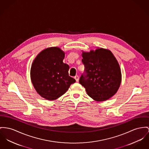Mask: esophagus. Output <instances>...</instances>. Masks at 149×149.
Returning a JSON list of instances; mask_svg holds the SVG:
<instances>
[{
	"label": "esophagus",
	"instance_id": "esophagus-1",
	"mask_svg": "<svg viewBox=\"0 0 149 149\" xmlns=\"http://www.w3.org/2000/svg\"><path fill=\"white\" fill-rule=\"evenodd\" d=\"M74 79H76V81H77V82H79V76H76L75 77H74Z\"/></svg>",
	"mask_w": 149,
	"mask_h": 149
}]
</instances>
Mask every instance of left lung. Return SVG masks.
Segmentation results:
<instances>
[{"mask_svg":"<svg viewBox=\"0 0 149 149\" xmlns=\"http://www.w3.org/2000/svg\"><path fill=\"white\" fill-rule=\"evenodd\" d=\"M85 72L79 82L91 98L102 102L112 97L119 89L121 73L119 63L111 51L98 48L82 52Z\"/></svg>","mask_w":149,"mask_h":149,"instance_id":"obj_1","label":"left lung"}]
</instances>
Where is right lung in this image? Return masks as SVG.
Here are the masks:
<instances>
[{
    "label": "right lung",
    "instance_id": "obj_1",
    "mask_svg": "<svg viewBox=\"0 0 149 149\" xmlns=\"http://www.w3.org/2000/svg\"><path fill=\"white\" fill-rule=\"evenodd\" d=\"M64 56L60 48L52 47L42 51L34 60L30 77L42 97L49 100L58 99L76 82L69 76V65L63 62Z\"/></svg>",
    "mask_w": 149,
    "mask_h": 149
}]
</instances>
